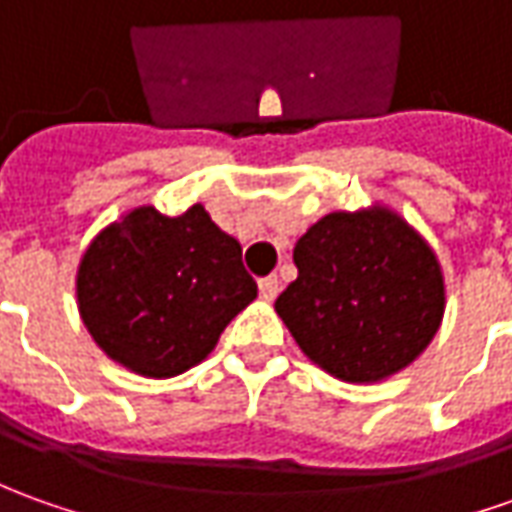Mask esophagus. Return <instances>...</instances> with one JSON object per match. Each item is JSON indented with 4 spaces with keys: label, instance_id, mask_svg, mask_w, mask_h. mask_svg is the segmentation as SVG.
<instances>
[{
    "label": "esophagus",
    "instance_id": "1",
    "mask_svg": "<svg viewBox=\"0 0 512 512\" xmlns=\"http://www.w3.org/2000/svg\"><path fill=\"white\" fill-rule=\"evenodd\" d=\"M257 288H260V297L266 302H271L280 294V280H277V277H263V280L257 283Z\"/></svg>",
    "mask_w": 512,
    "mask_h": 512
}]
</instances>
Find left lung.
I'll list each match as a JSON object with an SVG mask.
<instances>
[{
  "instance_id": "1",
  "label": "left lung",
  "mask_w": 512,
  "mask_h": 512,
  "mask_svg": "<svg viewBox=\"0 0 512 512\" xmlns=\"http://www.w3.org/2000/svg\"><path fill=\"white\" fill-rule=\"evenodd\" d=\"M297 280L274 302L300 350L350 384L409 367L443 322L431 246L398 212H330L294 246Z\"/></svg>"
}]
</instances>
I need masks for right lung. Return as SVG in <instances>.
Wrapping results in <instances>:
<instances>
[{
    "label": "right lung",
    "instance_id": "add662e5",
    "mask_svg": "<svg viewBox=\"0 0 512 512\" xmlns=\"http://www.w3.org/2000/svg\"><path fill=\"white\" fill-rule=\"evenodd\" d=\"M255 297L241 243L201 204L176 218L156 207L125 212L78 266L83 325L106 356L145 378L196 367Z\"/></svg>",
    "mask_w": 512,
    "mask_h": 512
}]
</instances>
